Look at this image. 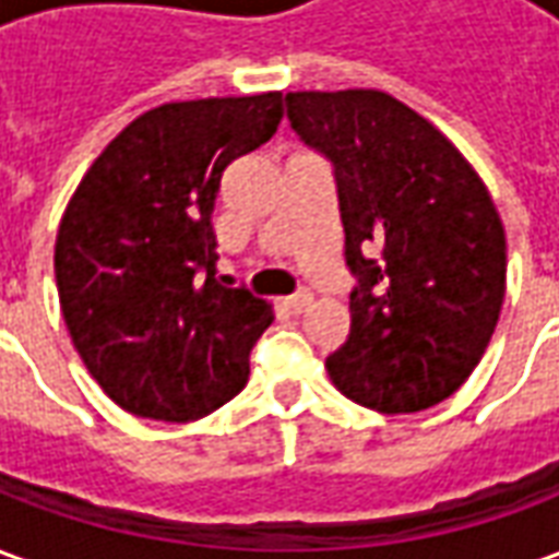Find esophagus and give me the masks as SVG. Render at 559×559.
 <instances>
[{
  "label": "esophagus",
  "instance_id": "1",
  "mask_svg": "<svg viewBox=\"0 0 559 559\" xmlns=\"http://www.w3.org/2000/svg\"><path fill=\"white\" fill-rule=\"evenodd\" d=\"M308 305H311V293L308 290L296 293V296H290V299H284V308H287L290 314H302Z\"/></svg>",
  "mask_w": 559,
  "mask_h": 559
}]
</instances>
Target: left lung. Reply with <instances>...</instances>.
Masks as SVG:
<instances>
[{
	"label": "left lung",
	"instance_id": "8db88e82",
	"mask_svg": "<svg viewBox=\"0 0 559 559\" xmlns=\"http://www.w3.org/2000/svg\"><path fill=\"white\" fill-rule=\"evenodd\" d=\"M287 119L332 164L356 275L350 335L329 377L368 411H428L473 374L500 320L506 233L491 194L386 92H287Z\"/></svg>",
	"mask_w": 559,
	"mask_h": 559
}]
</instances>
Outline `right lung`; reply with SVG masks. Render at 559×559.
I'll return each mask as SVG.
<instances>
[{
  "mask_svg": "<svg viewBox=\"0 0 559 559\" xmlns=\"http://www.w3.org/2000/svg\"><path fill=\"white\" fill-rule=\"evenodd\" d=\"M281 92L160 104L95 158L56 236L80 359L122 411L194 421L245 386L272 308L215 275L227 164L278 131Z\"/></svg>",
  "mask_w": 559,
  "mask_h": 559,
  "instance_id": "1",
  "label": "right lung"
}]
</instances>
